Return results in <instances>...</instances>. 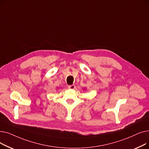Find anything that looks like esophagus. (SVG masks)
<instances>
[{
    "instance_id": "34e87169",
    "label": "esophagus",
    "mask_w": 149,
    "mask_h": 149,
    "mask_svg": "<svg viewBox=\"0 0 149 149\" xmlns=\"http://www.w3.org/2000/svg\"><path fill=\"white\" fill-rule=\"evenodd\" d=\"M68 88L70 89H74L75 88V86L74 84H72V85H69L68 86Z\"/></svg>"
}]
</instances>
